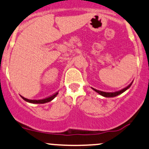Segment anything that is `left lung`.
Returning <instances> with one entry per match:
<instances>
[{"label":"left lung","mask_w":149,"mask_h":149,"mask_svg":"<svg viewBox=\"0 0 149 149\" xmlns=\"http://www.w3.org/2000/svg\"><path fill=\"white\" fill-rule=\"evenodd\" d=\"M132 83H131L130 84L128 85V86L126 87V88L122 89V90H119V91H116V92H106L100 91V90H96V89H95V88H92V89H93V90H95V91H96L97 92H98L99 94H100L101 95H102V96L106 97H113L117 96V95H120V94H122L123 92H124L125 91V90H127V89L131 86Z\"/></svg>","instance_id":"8db88e82"}]
</instances>
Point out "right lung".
I'll return each instance as SVG.
<instances>
[{"label": "right lung", "mask_w": 149, "mask_h": 149, "mask_svg": "<svg viewBox=\"0 0 149 149\" xmlns=\"http://www.w3.org/2000/svg\"><path fill=\"white\" fill-rule=\"evenodd\" d=\"M57 94H58V92H56L55 94H54V95H51V96L47 97V98L42 99V100H28V99H26V98H24V97H22V98H23V100H24L25 101H26V102H30V103H33V104H44V103H47V102H50V101H52L53 99L54 98V97L57 96Z\"/></svg>", "instance_id": "right-lung-1"}]
</instances>
